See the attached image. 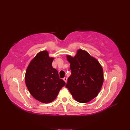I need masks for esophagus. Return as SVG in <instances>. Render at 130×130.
I'll list each match as a JSON object with an SVG mask.
<instances>
[{
	"label": "esophagus",
	"instance_id": "obj_1",
	"mask_svg": "<svg viewBox=\"0 0 130 130\" xmlns=\"http://www.w3.org/2000/svg\"><path fill=\"white\" fill-rule=\"evenodd\" d=\"M63 81H64L65 83H67V78H63Z\"/></svg>",
	"mask_w": 130,
	"mask_h": 130
}]
</instances>
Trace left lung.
Masks as SVG:
<instances>
[{
	"mask_svg": "<svg viewBox=\"0 0 130 130\" xmlns=\"http://www.w3.org/2000/svg\"><path fill=\"white\" fill-rule=\"evenodd\" d=\"M71 75L65 87L75 100L87 103L100 92L103 83V71L98 61L88 52L79 50L74 57L67 55Z\"/></svg>",
	"mask_w": 130,
	"mask_h": 130,
	"instance_id": "left-lung-1",
	"label": "left lung"
}]
</instances>
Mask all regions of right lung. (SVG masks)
<instances>
[{
  "instance_id": "1",
  "label": "right lung",
  "mask_w": 130,
  "mask_h": 130,
  "mask_svg": "<svg viewBox=\"0 0 130 130\" xmlns=\"http://www.w3.org/2000/svg\"><path fill=\"white\" fill-rule=\"evenodd\" d=\"M53 60L47 51L38 52L30 62L25 74L26 84L30 94L44 103L55 100L65 85L57 70L52 67Z\"/></svg>"
}]
</instances>
